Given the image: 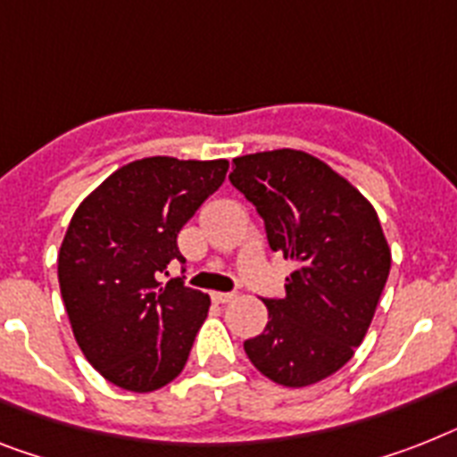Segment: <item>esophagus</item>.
<instances>
[{
	"instance_id": "esophagus-1",
	"label": "esophagus",
	"mask_w": 457,
	"mask_h": 457,
	"mask_svg": "<svg viewBox=\"0 0 457 457\" xmlns=\"http://www.w3.org/2000/svg\"><path fill=\"white\" fill-rule=\"evenodd\" d=\"M236 299V294L233 292H212V301L214 303H228V301Z\"/></svg>"
}]
</instances>
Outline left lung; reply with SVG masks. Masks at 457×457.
<instances>
[{
	"instance_id": "obj_1",
	"label": "left lung",
	"mask_w": 457,
	"mask_h": 457,
	"mask_svg": "<svg viewBox=\"0 0 457 457\" xmlns=\"http://www.w3.org/2000/svg\"><path fill=\"white\" fill-rule=\"evenodd\" d=\"M233 187L263 217L273 252L296 263L285 299H263L269 324L245 353L278 386L305 387L350 361L390 273L371 203L334 168L296 149L233 158Z\"/></svg>"
}]
</instances>
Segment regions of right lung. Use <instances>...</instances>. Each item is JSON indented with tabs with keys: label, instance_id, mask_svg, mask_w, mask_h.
<instances>
[{
	"label": "right lung",
	"instance_id": "obj_1",
	"mask_svg": "<svg viewBox=\"0 0 457 457\" xmlns=\"http://www.w3.org/2000/svg\"><path fill=\"white\" fill-rule=\"evenodd\" d=\"M226 170V158H139L77 207L60 245V294L79 348L109 383L154 392L182 373L210 296L156 278L184 262L177 233Z\"/></svg>",
	"mask_w": 457,
	"mask_h": 457
}]
</instances>
